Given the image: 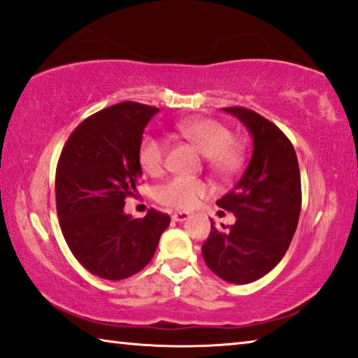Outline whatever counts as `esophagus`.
I'll use <instances>...</instances> for the list:
<instances>
[{"mask_svg":"<svg viewBox=\"0 0 358 358\" xmlns=\"http://www.w3.org/2000/svg\"><path fill=\"white\" fill-rule=\"evenodd\" d=\"M189 217H190V214L189 213H184V211H179V213H174L173 214V221H176V222H184Z\"/></svg>","mask_w":358,"mask_h":358,"instance_id":"1","label":"esophagus"}]
</instances>
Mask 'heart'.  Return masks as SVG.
Masks as SVG:
<instances>
[{"mask_svg":"<svg viewBox=\"0 0 358 358\" xmlns=\"http://www.w3.org/2000/svg\"><path fill=\"white\" fill-rule=\"evenodd\" d=\"M180 137L192 142L203 155L208 168L219 176L232 174L241 164L240 147L232 142V133L214 120L194 118L176 124ZM137 162L142 171L148 176H158L163 171L164 142L160 137L145 136L137 150ZM210 192V187L201 179L171 178L157 187L155 196L162 205L174 210H192Z\"/></svg>","mask_w":358,"mask_h":358,"instance_id":"1","label":"heart"}]
</instances>
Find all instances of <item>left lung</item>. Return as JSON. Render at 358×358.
<instances>
[{"label":"left lung","instance_id":"obj_1","mask_svg":"<svg viewBox=\"0 0 358 358\" xmlns=\"http://www.w3.org/2000/svg\"><path fill=\"white\" fill-rule=\"evenodd\" d=\"M222 110L248 129L252 155L236 185L216 201L234 213L235 224L216 229L211 221L201 255L219 278L246 285L271 272L293 240L301 213V174L294 148L277 126L248 108Z\"/></svg>","mask_w":358,"mask_h":358}]
</instances>
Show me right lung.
<instances>
[{
    "label": "right lung",
    "mask_w": 358,
    "mask_h": 358,
    "mask_svg": "<svg viewBox=\"0 0 358 358\" xmlns=\"http://www.w3.org/2000/svg\"><path fill=\"white\" fill-rule=\"evenodd\" d=\"M157 107L122 102L86 118L70 134L56 171V205L64 238L86 271L123 280L142 271L168 229V214L133 219L124 200L142 168L137 150Z\"/></svg>",
    "instance_id": "obj_1"
}]
</instances>
